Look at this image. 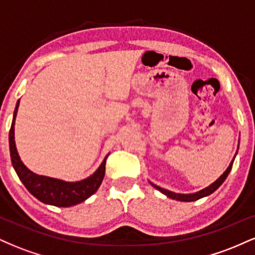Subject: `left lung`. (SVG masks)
<instances>
[{"label": "left lung", "instance_id": "left-lung-1", "mask_svg": "<svg viewBox=\"0 0 255 255\" xmlns=\"http://www.w3.org/2000/svg\"><path fill=\"white\" fill-rule=\"evenodd\" d=\"M238 150H239V147H238ZM236 153H238V151H236ZM235 157H236V154H235V156H234L233 160H231L229 166H228V168H227V170H225L223 174H222L221 176H219L217 180L215 181V182H212L211 184H210V186H207L206 188L201 189V191H198V192H195V193H189V194H182V193H175V192L168 191V189L162 188V187L157 186V184H154V183H152V182H150V183H151L152 187H154V188L158 189V191H159L160 193H163V194L166 195V197H168V198L174 199V200H178V201H195V200H199V199H201V198H204V197H207V195L212 194L213 192L217 191L219 187H221V184L224 182L225 178H227L228 175H229L231 168H233V163H234V159H235Z\"/></svg>", "mask_w": 255, "mask_h": 255}]
</instances>
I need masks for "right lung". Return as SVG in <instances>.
Returning a JSON list of instances; mask_svg holds the SVG:
<instances>
[{
  "instance_id": "1",
  "label": "right lung",
  "mask_w": 255,
  "mask_h": 255,
  "mask_svg": "<svg viewBox=\"0 0 255 255\" xmlns=\"http://www.w3.org/2000/svg\"><path fill=\"white\" fill-rule=\"evenodd\" d=\"M19 103L20 99L16 102L9 130V150L14 170L19 176L20 181L27 188V191L42 203L54 205V206L58 207L74 206V205L83 203L91 195L95 194L104 178L105 160H107L109 153L105 156L103 162L101 163L97 170L93 172L92 175L84 178V180L75 181V182H68V181L60 180V178L44 176V175H38L36 172L31 171L22 163L21 158L17 153L15 140H14L15 139V136H14V126H15Z\"/></svg>"
}]
</instances>
